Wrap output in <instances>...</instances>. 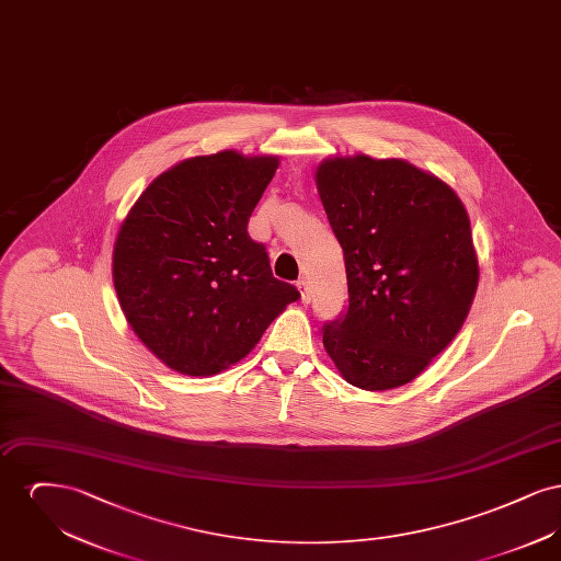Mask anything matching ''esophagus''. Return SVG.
<instances>
[{"label": "esophagus", "instance_id": "obj_1", "mask_svg": "<svg viewBox=\"0 0 561 561\" xmlns=\"http://www.w3.org/2000/svg\"><path fill=\"white\" fill-rule=\"evenodd\" d=\"M296 288H298V293H300V300H302V302H309V300H311V290H309V282H307L305 277L296 282Z\"/></svg>", "mask_w": 561, "mask_h": 561}]
</instances>
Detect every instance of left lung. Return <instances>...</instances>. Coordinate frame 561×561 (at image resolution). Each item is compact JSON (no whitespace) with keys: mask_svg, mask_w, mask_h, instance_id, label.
Instances as JSON below:
<instances>
[{"mask_svg":"<svg viewBox=\"0 0 561 561\" xmlns=\"http://www.w3.org/2000/svg\"><path fill=\"white\" fill-rule=\"evenodd\" d=\"M316 185L348 288L347 316L323 325V348L353 387H403L471 311L480 263L467 208L448 183L400 158L332 156Z\"/></svg>","mask_w":561,"mask_h":561,"instance_id":"1","label":"left lung"}]
</instances>
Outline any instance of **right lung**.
I'll return each mask as SVG.
<instances>
[{
	"instance_id": "right-lung-1",
	"label": "right lung",
	"mask_w": 561,
	"mask_h": 561,
	"mask_svg": "<svg viewBox=\"0 0 561 561\" xmlns=\"http://www.w3.org/2000/svg\"><path fill=\"white\" fill-rule=\"evenodd\" d=\"M279 156L225 149L179 161L140 193L113 243V286L134 334L185 376L229 370L298 300L273 277L248 218Z\"/></svg>"
}]
</instances>
